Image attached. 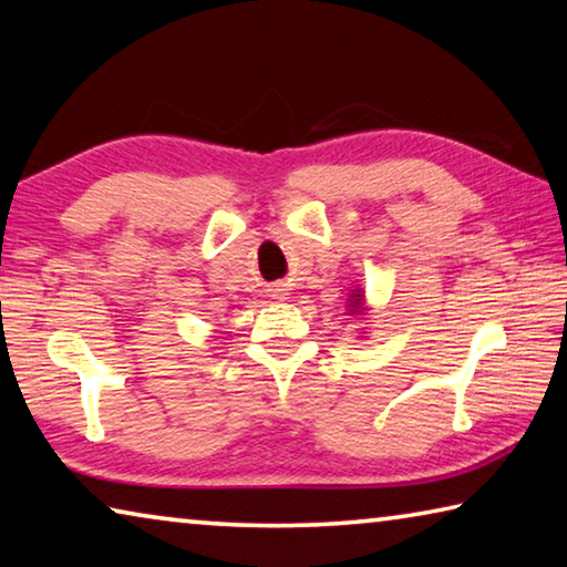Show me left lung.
Returning <instances> with one entry per match:
<instances>
[{"label": "left lung", "instance_id": "8db88e82", "mask_svg": "<svg viewBox=\"0 0 567 567\" xmlns=\"http://www.w3.org/2000/svg\"><path fill=\"white\" fill-rule=\"evenodd\" d=\"M354 297H358V295H354Z\"/></svg>", "mask_w": 567, "mask_h": 567}]
</instances>
